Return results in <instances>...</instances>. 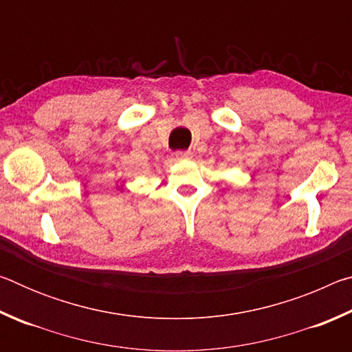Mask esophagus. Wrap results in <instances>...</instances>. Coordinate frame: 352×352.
I'll return each mask as SVG.
<instances>
[{"label":"esophagus","instance_id":"1","mask_svg":"<svg viewBox=\"0 0 352 352\" xmlns=\"http://www.w3.org/2000/svg\"><path fill=\"white\" fill-rule=\"evenodd\" d=\"M174 155L177 160H189L190 157H192V153H190L189 151H177Z\"/></svg>","mask_w":352,"mask_h":352}]
</instances>
